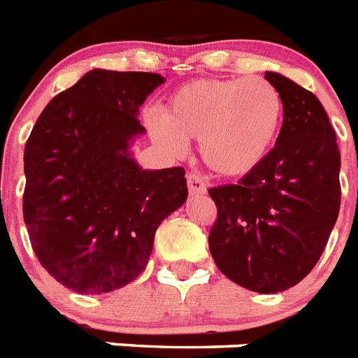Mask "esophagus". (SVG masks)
Returning a JSON list of instances; mask_svg holds the SVG:
<instances>
[{"label": "esophagus", "mask_w": 358, "mask_h": 358, "mask_svg": "<svg viewBox=\"0 0 358 358\" xmlns=\"http://www.w3.org/2000/svg\"><path fill=\"white\" fill-rule=\"evenodd\" d=\"M188 192L192 196H199V194L207 192V182L203 181V177L199 173H188Z\"/></svg>", "instance_id": "34e87169"}]
</instances>
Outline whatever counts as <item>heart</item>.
Here are the masks:
<instances>
[{"instance_id": "b5f03b06", "label": "heart", "mask_w": 358, "mask_h": 358, "mask_svg": "<svg viewBox=\"0 0 358 358\" xmlns=\"http://www.w3.org/2000/svg\"><path fill=\"white\" fill-rule=\"evenodd\" d=\"M282 98L264 77L197 79L171 94L166 114L151 113L153 138L171 153L199 140L208 170L242 177L270 155L282 122Z\"/></svg>"}]
</instances>
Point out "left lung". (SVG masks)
<instances>
[{
	"instance_id": "1",
	"label": "left lung",
	"mask_w": 358,
	"mask_h": 358,
	"mask_svg": "<svg viewBox=\"0 0 358 358\" xmlns=\"http://www.w3.org/2000/svg\"><path fill=\"white\" fill-rule=\"evenodd\" d=\"M282 98V127L266 161L238 185L210 188L218 218L208 250L227 279L251 292L296 287L324 253L340 210V151L324 105L266 71Z\"/></svg>"
}]
</instances>
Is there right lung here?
Instances as JSON below:
<instances>
[{"label":"right lung","instance_id":"add662e5","mask_svg":"<svg viewBox=\"0 0 358 358\" xmlns=\"http://www.w3.org/2000/svg\"><path fill=\"white\" fill-rule=\"evenodd\" d=\"M164 77L90 70L48 103L24 151V222L51 277L107 294L145 270L157 227L187 201L181 166L142 170L138 108Z\"/></svg>","mask_w":358,"mask_h":358}]
</instances>
